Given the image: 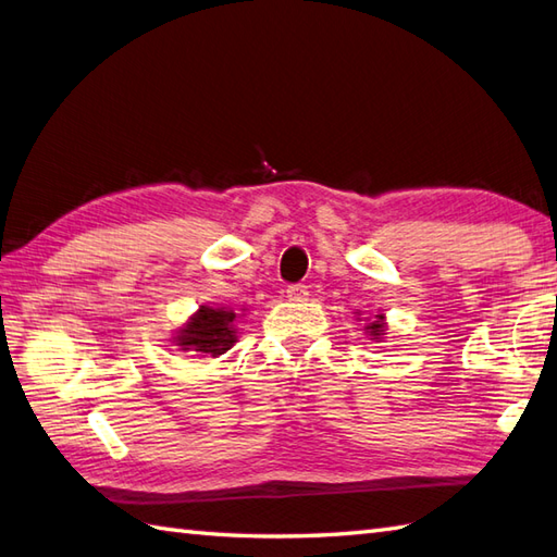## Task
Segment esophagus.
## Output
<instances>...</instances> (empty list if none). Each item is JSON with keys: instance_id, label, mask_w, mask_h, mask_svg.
<instances>
[{"instance_id": "obj_1", "label": "esophagus", "mask_w": 557, "mask_h": 557, "mask_svg": "<svg viewBox=\"0 0 557 557\" xmlns=\"http://www.w3.org/2000/svg\"><path fill=\"white\" fill-rule=\"evenodd\" d=\"M287 299L289 301H306V299H309V287H306V285H292L287 289Z\"/></svg>"}]
</instances>
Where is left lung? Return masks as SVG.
<instances>
[{
	"label": "left lung",
	"mask_w": 557,
	"mask_h": 557,
	"mask_svg": "<svg viewBox=\"0 0 557 557\" xmlns=\"http://www.w3.org/2000/svg\"><path fill=\"white\" fill-rule=\"evenodd\" d=\"M363 333L371 342H383V337L387 335V321H385V313H377L373 321H369L363 325Z\"/></svg>",
	"instance_id": "obj_1"
}]
</instances>
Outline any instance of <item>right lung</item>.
Segmentation results:
<instances>
[{
    "mask_svg": "<svg viewBox=\"0 0 557 557\" xmlns=\"http://www.w3.org/2000/svg\"><path fill=\"white\" fill-rule=\"evenodd\" d=\"M236 321L239 313L230 306H198L188 321L174 330L172 342L180 351H191L203 357H220L236 342Z\"/></svg>",
    "mask_w": 557,
    "mask_h": 557,
    "instance_id": "right-lung-1",
    "label": "right lung"
}]
</instances>
